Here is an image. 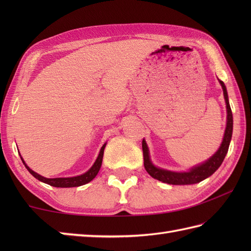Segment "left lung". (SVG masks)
<instances>
[{"mask_svg":"<svg viewBox=\"0 0 251 251\" xmlns=\"http://www.w3.org/2000/svg\"><path fill=\"white\" fill-rule=\"evenodd\" d=\"M219 83L221 84L222 89H223V95H225L227 115H226V127L225 136H223L222 143L220 148L218 149V151L209 159H207L206 162H204L201 165H197V166L193 168H191L189 172H183V173L170 172V170H166V169L154 166L150 159L149 148L147 146L145 139H143L142 151H143V161H145V168L151 177L168 184H177V185L194 184V183H199L201 181L209 177V176H211L218 168L221 166L223 159H225L226 155L228 146H230V142L232 139L233 115H232L230 103H228V97H227L226 85L222 81H220V79H219Z\"/></svg>","mask_w":251,"mask_h":251,"instance_id":"left-lung-1","label":"left lung"}]
</instances>
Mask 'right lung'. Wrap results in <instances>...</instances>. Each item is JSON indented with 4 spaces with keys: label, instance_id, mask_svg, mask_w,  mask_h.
<instances>
[{
    "label": "right lung",
    "instance_id": "obj_1",
    "mask_svg": "<svg viewBox=\"0 0 251 251\" xmlns=\"http://www.w3.org/2000/svg\"><path fill=\"white\" fill-rule=\"evenodd\" d=\"M105 145L106 143H104V145L102 146V148H101V150L99 152V155L97 157V159H96V162L94 163V165L92 167H90V169L88 170V172H86L85 174L81 175V176H76V177H70V178H45L43 177V176H41L39 174L34 173L33 170L30 169L28 166H26V164L25 163V161L23 159V157H21V161H23V163L25 164V168L29 170V173L33 176L34 178H36L37 180L42 181V182L44 183H47L50 184L51 186H55V188H74V186H79V185H83V184H86L88 182H90L96 176H97L99 169L101 167V164H102V157H103V151H104V148H105ZM20 155V154H19Z\"/></svg>",
    "mask_w": 251,
    "mask_h": 251
}]
</instances>
